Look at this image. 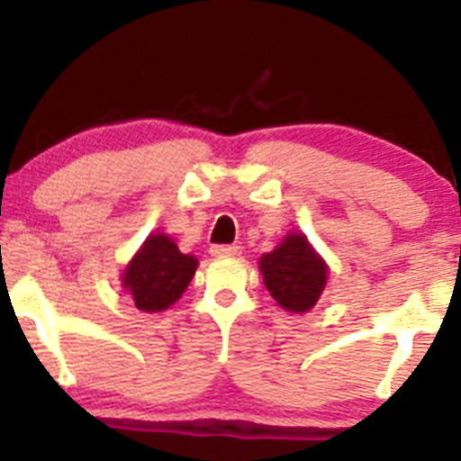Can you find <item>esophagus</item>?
<instances>
[{
  "label": "esophagus",
  "instance_id": "34e87169",
  "mask_svg": "<svg viewBox=\"0 0 461 461\" xmlns=\"http://www.w3.org/2000/svg\"><path fill=\"white\" fill-rule=\"evenodd\" d=\"M209 252H212V257H218V258H222V257H240L243 248H240V245H213V248L209 249Z\"/></svg>",
  "mask_w": 461,
  "mask_h": 461
}]
</instances>
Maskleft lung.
I'll return each instance as SVG.
<instances>
[{
    "label": "left lung",
    "mask_w": 461,
    "mask_h": 461,
    "mask_svg": "<svg viewBox=\"0 0 461 461\" xmlns=\"http://www.w3.org/2000/svg\"><path fill=\"white\" fill-rule=\"evenodd\" d=\"M258 267L274 301L294 314L312 310L328 283V265L299 231L287 234L278 248L263 254Z\"/></svg>",
    "instance_id": "8db88e82"
}]
</instances>
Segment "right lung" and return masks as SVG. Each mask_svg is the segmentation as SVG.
I'll return each mask as SVG.
<instances>
[{
  "label": "right lung",
  "mask_w": 461,
  "mask_h": 461,
  "mask_svg": "<svg viewBox=\"0 0 461 461\" xmlns=\"http://www.w3.org/2000/svg\"><path fill=\"white\" fill-rule=\"evenodd\" d=\"M198 260L183 254L174 239L151 234L122 274V287L142 312H162L183 296L196 274Z\"/></svg>",
  "instance_id": "right-lung-1"
}]
</instances>
